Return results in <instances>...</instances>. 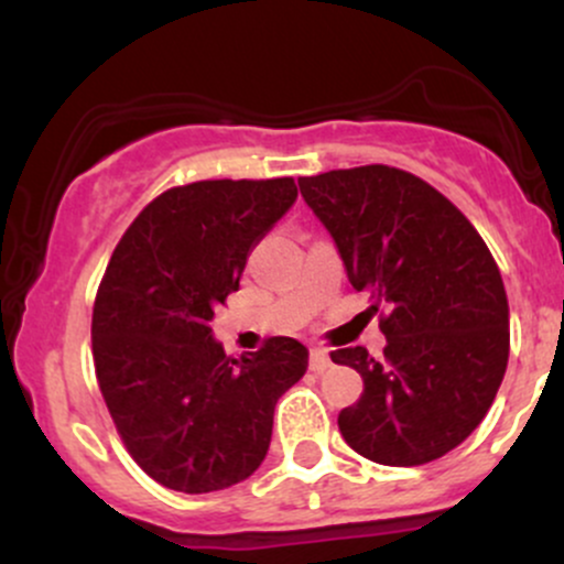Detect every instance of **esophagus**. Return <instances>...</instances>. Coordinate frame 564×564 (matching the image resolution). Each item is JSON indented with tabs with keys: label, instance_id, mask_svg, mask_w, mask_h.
<instances>
[{
	"label": "esophagus",
	"instance_id": "34e87169",
	"mask_svg": "<svg viewBox=\"0 0 564 564\" xmlns=\"http://www.w3.org/2000/svg\"><path fill=\"white\" fill-rule=\"evenodd\" d=\"M328 366H332V358H328V349L310 347V371L323 373Z\"/></svg>",
	"mask_w": 564,
	"mask_h": 564
}]
</instances>
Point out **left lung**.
Returning <instances> with one entry per match:
<instances>
[{
	"label": "left lung",
	"mask_w": 564,
	"mask_h": 564,
	"mask_svg": "<svg viewBox=\"0 0 564 564\" xmlns=\"http://www.w3.org/2000/svg\"><path fill=\"white\" fill-rule=\"evenodd\" d=\"M304 204L334 238L347 278L390 315L384 358L345 347L364 377L339 413L352 451L419 467L462 445L494 403L509 360V302L480 232L416 174L371 164L302 177Z\"/></svg>",
	"instance_id": "left-lung-1"
}]
</instances>
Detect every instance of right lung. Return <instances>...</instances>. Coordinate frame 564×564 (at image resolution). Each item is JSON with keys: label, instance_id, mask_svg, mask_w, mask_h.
Here are the masks:
<instances>
[{"label": "right lung", "instance_id": "obj_1", "mask_svg": "<svg viewBox=\"0 0 564 564\" xmlns=\"http://www.w3.org/2000/svg\"><path fill=\"white\" fill-rule=\"evenodd\" d=\"M294 200L291 177L172 187L108 262L93 310L97 384L127 451L164 488L212 494L254 475L278 398L307 371L291 336L238 360L209 326Z\"/></svg>", "mask_w": 564, "mask_h": 564}]
</instances>
